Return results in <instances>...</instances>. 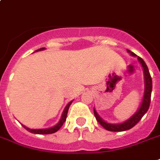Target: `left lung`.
I'll return each mask as SVG.
<instances>
[{
  "label": "left lung",
  "instance_id": "left-lung-1",
  "mask_svg": "<svg viewBox=\"0 0 160 160\" xmlns=\"http://www.w3.org/2000/svg\"><path fill=\"white\" fill-rule=\"evenodd\" d=\"M127 52L131 53V55L136 56V54L132 52H131L130 50L127 49ZM138 60L140 62V64L142 65V68L144 69V76H145V93H144V98H143L142 104L139 107L138 112L135 113L133 116H132L130 119L125 121L122 124H108L105 122L103 119L99 117L95 109L93 110L94 116H95L97 121L102 126V127L107 131H111V132H123V131L129 130L131 128L134 127L135 125H137L138 121L142 119V117L146 114V112L148 111L149 107L151 103V94H152V77H151L150 72L148 70V68L146 66V62L143 61L142 58L138 57Z\"/></svg>",
  "mask_w": 160,
  "mask_h": 160
}]
</instances>
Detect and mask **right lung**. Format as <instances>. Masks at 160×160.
<instances>
[{"mask_svg":"<svg viewBox=\"0 0 160 160\" xmlns=\"http://www.w3.org/2000/svg\"><path fill=\"white\" fill-rule=\"evenodd\" d=\"M43 49H45V48H42L38 49V50H36V51H41V50H43ZM72 101H71V102H69V103L67 105V107H66L64 112H63V113H62V116H61V120H60V122L58 123L56 126H54L53 127H51V128H48V129H29V128L24 127V126H23V127H24L25 129H27L28 132H32V133H35V134H50V133H53V132H57V131L59 130V129L62 127V125H63L65 121H66L69 107H70V105L72 104Z\"/></svg>","mask_w":160,"mask_h":160,"instance_id":"obj_1","label":"right lung"}]
</instances>
